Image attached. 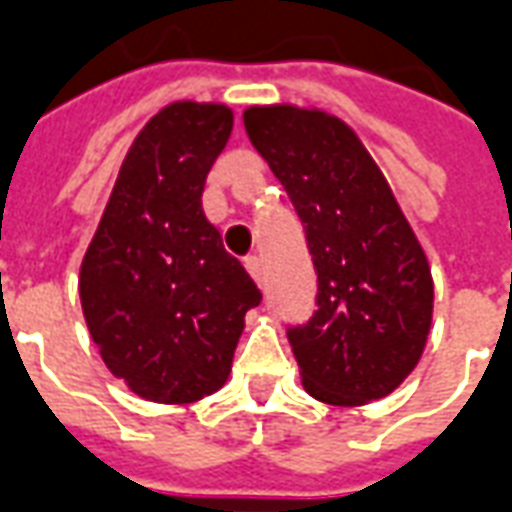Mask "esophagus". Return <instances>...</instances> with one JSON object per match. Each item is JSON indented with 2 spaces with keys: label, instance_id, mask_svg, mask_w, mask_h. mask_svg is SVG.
Instances as JSON below:
<instances>
[{
  "label": "esophagus",
  "instance_id": "1",
  "mask_svg": "<svg viewBox=\"0 0 512 512\" xmlns=\"http://www.w3.org/2000/svg\"><path fill=\"white\" fill-rule=\"evenodd\" d=\"M245 270H248L250 278H253L256 284H264V264L259 256H248V259H245Z\"/></svg>",
  "mask_w": 512,
  "mask_h": 512
}]
</instances>
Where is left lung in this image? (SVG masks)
<instances>
[{
  "label": "left lung",
  "mask_w": 512,
  "mask_h": 512,
  "mask_svg": "<svg viewBox=\"0 0 512 512\" xmlns=\"http://www.w3.org/2000/svg\"><path fill=\"white\" fill-rule=\"evenodd\" d=\"M242 121L289 192L317 267V311L289 328L303 389L336 408L389 397L419 364L433 322L422 242L339 115L253 104Z\"/></svg>",
  "instance_id": "left-lung-1"
}]
</instances>
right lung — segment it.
<instances>
[{
    "instance_id": "obj_1",
    "label": "right lung",
    "mask_w": 512,
    "mask_h": 512,
    "mask_svg": "<svg viewBox=\"0 0 512 512\" xmlns=\"http://www.w3.org/2000/svg\"><path fill=\"white\" fill-rule=\"evenodd\" d=\"M231 129L234 112L217 101H170L148 118L79 267L101 361L148 402L190 405L223 389L262 300L201 206Z\"/></svg>"
}]
</instances>
